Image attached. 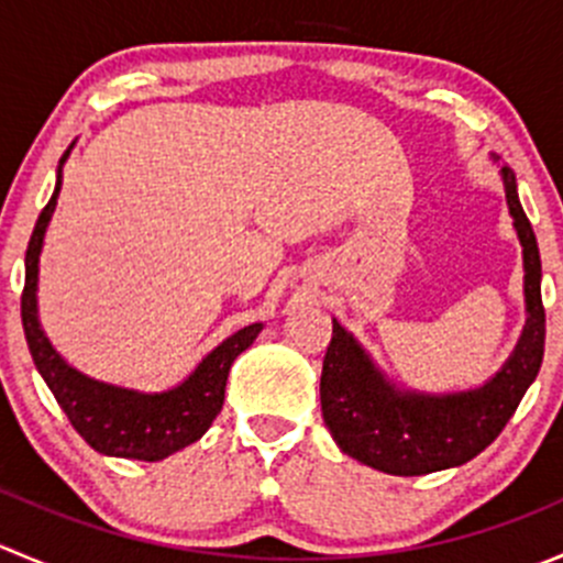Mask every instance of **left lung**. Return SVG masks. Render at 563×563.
Segmentation results:
<instances>
[{
  "label": "left lung",
  "instance_id": "1",
  "mask_svg": "<svg viewBox=\"0 0 563 563\" xmlns=\"http://www.w3.org/2000/svg\"><path fill=\"white\" fill-rule=\"evenodd\" d=\"M501 181L523 247L526 323L518 345L482 387L419 391L389 382L365 345L332 318L321 411L334 444L349 457L391 476H422L468 463L498 439L537 378L544 354L542 261L512 168H501Z\"/></svg>",
  "mask_w": 563,
  "mask_h": 563
}]
</instances>
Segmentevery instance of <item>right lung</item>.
<instances>
[{"label": "right lung", "mask_w": 563, "mask_h": 563, "mask_svg": "<svg viewBox=\"0 0 563 563\" xmlns=\"http://www.w3.org/2000/svg\"><path fill=\"white\" fill-rule=\"evenodd\" d=\"M73 144L62 155L56 166V187L51 201L40 212L30 247H26V280L21 294V321H24L26 343L35 360V367L54 391L56 402L67 413L73 428L95 452L108 457H128L155 463L174 452L185 450L192 441L201 439L223 408L225 382L236 356L253 345L264 323H250L240 332L229 334L220 345H214L196 365V371L163 391H139L117 384L98 382L84 376L65 356L51 345L48 334L40 327L37 316V275L40 253H43L45 229L56 209V198L62 190V168L70 157Z\"/></svg>", "instance_id": "1"}]
</instances>
